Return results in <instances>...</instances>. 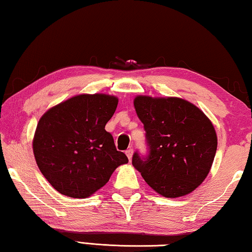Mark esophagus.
Masks as SVG:
<instances>
[{
	"label": "esophagus",
	"instance_id": "obj_1",
	"mask_svg": "<svg viewBox=\"0 0 252 252\" xmlns=\"http://www.w3.org/2000/svg\"><path fill=\"white\" fill-rule=\"evenodd\" d=\"M126 155L127 158H129V160H131L132 156H133V150H132V149H127V150L126 151Z\"/></svg>",
	"mask_w": 252,
	"mask_h": 252
}]
</instances>
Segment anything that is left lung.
I'll return each mask as SVG.
<instances>
[{
    "mask_svg": "<svg viewBox=\"0 0 252 252\" xmlns=\"http://www.w3.org/2000/svg\"><path fill=\"white\" fill-rule=\"evenodd\" d=\"M133 103L150 147L147 160L134 153L133 167L162 197L191 193L207 178L216 156L218 138L210 119L177 96L136 95Z\"/></svg>",
    "mask_w": 252,
    "mask_h": 252,
    "instance_id": "obj_1",
    "label": "left lung"
}]
</instances>
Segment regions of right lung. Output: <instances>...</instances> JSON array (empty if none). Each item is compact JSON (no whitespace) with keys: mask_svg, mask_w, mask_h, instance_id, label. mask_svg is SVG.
<instances>
[{"mask_svg":"<svg viewBox=\"0 0 252 252\" xmlns=\"http://www.w3.org/2000/svg\"><path fill=\"white\" fill-rule=\"evenodd\" d=\"M116 95L78 94L41 117L33 153L46 180L60 193L84 199L101 189L119 165L127 163L105 125L116 112Z\"/></svg>","mask_w":252,"mask_h":252,"instance_id":"1","label":"right lung"}]
</instances>
